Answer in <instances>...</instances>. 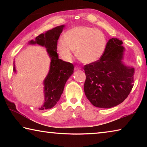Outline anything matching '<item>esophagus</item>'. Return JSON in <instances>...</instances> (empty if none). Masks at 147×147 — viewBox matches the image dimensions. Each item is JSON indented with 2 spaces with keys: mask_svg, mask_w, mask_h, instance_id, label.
<instances>
[{
  "mask_svg": "<svg viewBox=\"0 0 147 147\" xmlns=\"http://www.w3.org/2000/svg\"><path fill=\"white\" fill-rule=\"evenodd\" d=\"M74 69H75V70H79V69H81V67L78 66H76L75 67H74Z\"/></svg>",
  "mask_w": 147,
  "mask_h": 147,
  "instance_id": "1",
  "label": "esophagus"
}]
</instances>
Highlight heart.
I'll return each mask as SVG.
<instances>
[{
    "label": "heart",
    "instance_id": "1",
    "mask_svg": "<svg viewBox=\"0 0 147 147\" xmlns=\"http://www.w3.org/2000/svg\"><path fill=\"white\" fill-rule=\"evenodd\" d=\"M106 37L100 30L87 26H79L69 29L63 34V40L56 45L58 55L65 61H71L73 51L84 63H93L99 60L105 53Z\"/></svg>",
    "mask_w": 147,
    "mask_h": 147
}]
</instances>
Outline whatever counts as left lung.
Masks as SVG:
<instances>
[{
  "label": "left lung",
  "instance_id": "8db88e82",
  "mask_svg": "<svg viewBox=\"0 0 147 147\" xmlns=\"http://www.w3.org/2000/svg\"><path fill=\"white\" fill-rule=\"evenodd\" d=\"M122 45L123 41L117 38L110 39L102 57L84 66V92L95 107L110 108L119 105L133 88L135 70L123 63L125 49Z\"/></svg>",
  "mask_w": 147,
  "mask_h": 147
}]
</instances>
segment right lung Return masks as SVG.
Segmentation results:
<instances>
[{
	"label": "right lung",
	"mask_w": 147,
	"mask_h": 147,
	"mask_svg": "<svg viewBox=\"0 0 147 147\" xmlns=\"http://www.w3.org/2000/svg\"><path fill=\"white\" fill-rule=\"evenodd\" d=\"M64 27L65 25L56 26L28 43L44 47L51 58L49 73L43 81L45 101L43 105L39 108L40 110L51 109L56 105L63 93L66 82L74 72L73 65L59 59L56 51L58 40ZM13 71L16 73L15 62Z\"/></svg>",
	"instance_id": "right-lung-1"
}]
</instances>
